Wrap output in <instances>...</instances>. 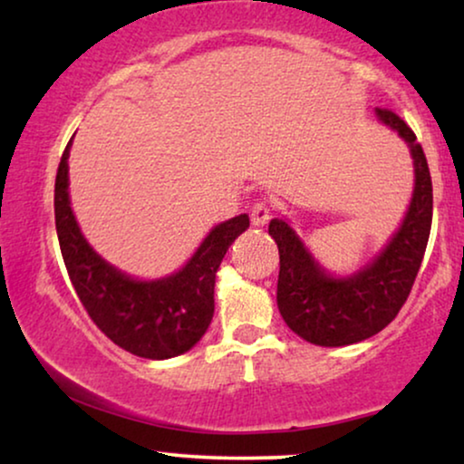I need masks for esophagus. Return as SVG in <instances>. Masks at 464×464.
I'll use <instances>...</instances> for the list:
<instances>
[{
	"label": "esophagus",
	"mask_w": 464,
	"mask_h": 464,
	"mask_svg": "<svg viewBox=\"0 0 464 464\" xmlns=\"http://www.w3.org/2000/svg\"><path fill=\"white\" fill-rule=\"evenodd\" d=\"M272 218L270 205L266 200H257L251 208V224L253 226H266Z\"/></svg>",
	"instance_id": "esophagus-1"
}]
</instances>
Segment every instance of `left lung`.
I'll return each instance as SVG.
<instances>
[{
    "label": "left lung",
    "instance_id": "1",
    "mask_svg": "<svg viewBox=\"0 0 464 464\" xmlns=\"http://www.w3.org/2000/svg\"><path fill=\"white\" fill-rule=\"evenodd\" d=\"M376 116L410 145L416 177L403 224L382 253L354 275L335 278L314 262L287 221L272 219L268 226L281 257L278 310L291 332L316 346H346L382 332L408 300L427 251L433 183L422 145L395 111L378 107Z\"/></svg>",
    "mask_w": 464,
    "mask_h": 464
}]
</instances>
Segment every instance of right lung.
Returning <instances> with one entry per match:
<instances>
[{"label":"right lung","instance_id":"add662e5","mask_svg":"<svg viewBox=\"0 0 464 464\" xmlns=\"http://www.w3.org/2000/svg\"><path fill=\"white\" fill-rule=\"evenodd\" d=\"M69 148L54 181V221L63 262L94 325L124 351L143 359L188 353L211 325L215 275L227 246L249 227V215L215 226L192 259L175 275L137 281L94 253L69 202Z\"/></svg>","mask_w":464,"mask_h":464}]
</instances>
